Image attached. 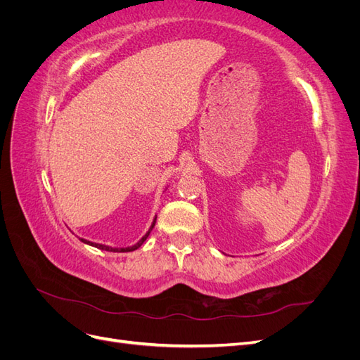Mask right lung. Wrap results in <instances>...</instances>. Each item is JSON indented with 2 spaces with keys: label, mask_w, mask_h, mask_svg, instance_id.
<instances>
[{
  "label": "right lung",
  "mask_w": 360,
  "mask_h": 360,
  "mask_svg": "<svg viewBox=\"0 0 360 360\" xmlns=\"http://www.w3.org/2000/svg\"><path fill=\"white\" fill-rule=\"evenodd\" d=\"M155 224H156V217H155V219H153V224H151L150 230L146 233V236H144L143 238H141V240H139L136 245H134V246H127V248H111V246H105V245H101V243H93V242H89V240H85V238H81V242H84V243H86V245H90V246H94V248H97V249H102V250H110V252H132V250L138 249L141 245H143V243L147 240V237H148L150 231L153 230Z\"/></svg>",
  "instance_id": "add662e5"
}]
</instances>
